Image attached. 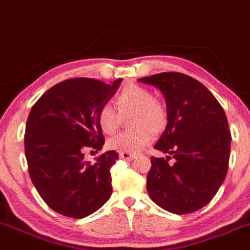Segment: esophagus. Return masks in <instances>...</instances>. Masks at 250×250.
<instances>
[{
  "mask_svg": "<svg viewBox=\"0 0 250 250\" xmlns=\"http://www.w3.org/2000/svg\"><path fill=\"white\" fill-rule=\"evenodd\" d=\"M134 154H129V152H120V158L123 159V161H133L135 158Z\"/></svg>",
  "mask_w": 250,
  "mask_h": 250,
  "instance_id": "obj_1",
  "label": "esophagus"
}]
</instances>
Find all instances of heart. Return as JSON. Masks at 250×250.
<instances>
[{
	"instance_id": "heart-1",
	"label": "heart",
	"mask_w": 250,
	"mask_h": 250,
	"mask_svg": "<svg viewBox=\"0 0 250 250\" xmlns=\"http://www.w3.org/2000/svg\"><path fill=\"white\" fill-rule=\"evenodd\" d=\"M116 106L123 114L134 113L130 125L135 129L123 131L108 141V148L119 152H138L152 141L167 123V112L161 102L155 100L146 88L130 85L116 96ZM98 122L104 134H113L119 125V115L109 104L100 109Z\"/></svg>"
}]
</instances>
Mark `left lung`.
I'll use <instances>...</instances> for the list:
<instances>
[{"label":"left lung","instance_id":"left-lung-1","mask_svg":"<svg viewBox=\"0 0 250 250\" xmlns=\"http://www.w3.org/2000/svg\"><path fill=\"white\" fill-rule=\"evenodd\" d=\"M163 93L167 123L154 148L172 155L151 157L146 190L155 204L174 214H188L214 197L225 178L230 133L224 108L193 78L164 72L138 79Z\"/></svg>","mask_w":250,"mask_h":250}]
</instances>
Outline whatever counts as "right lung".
<instances>
[{"label": "right lung", "mask_w": 250, "mask_h": 250, "mask_svg": "<svg viewBox=\"0 0 250 250\" xmlns=\"http://www.w3.org/2000/svg\"><path fill=\"white\" fill-rule=\"evenodd\" d=\"M122 79L112 85L91 78L57 83L31 108L24 146L29 174L39 195L53 211L81 219L98 211L112 194L114 150L94 163L83 159L86 149L100 151L104 135L100 109L113 98Z\"/></svg>", "instance_id": "1"}]
</instances>
